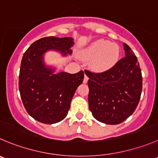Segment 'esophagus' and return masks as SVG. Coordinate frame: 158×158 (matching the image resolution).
I'll return each mask as SVG.
<instances>
[{"mask_svg":"<svg viewBox=\"0 0 158 158\" xmlns=\"http://www.w3.org/2000/svg\"><path fill=\"white\" fill-rule=\"evenodd\" d=\"M88 81V77L85 73V78H84V83H87Z\"/></svg>","mask_w":158,"mask_h":158,"instance_id":"1","label":"esophagus"}]
</instances>
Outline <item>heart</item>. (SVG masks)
<instances>
[{"mask_svg":"<svg viewBox=\"0 0 158 158\" xmlns=\"http://www.w3.org/2000/svg\"><path fill=\"white\" fill-rule=\"evenodd\" d=\"M119 47L107 40H98L90 43L81 52L83 60L91 59L90 67L95 71H105L116 64L119 57Z\"/></svg>","mask_w":158,"mask_h":158,"instance_id":"b5f03b06","label":"heart"}]
</instances>
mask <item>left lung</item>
<instances>
[{
	"label": "left lung",
	"mask_w": 158,
	"mask_h": 158,
	"mask_svg": "<svg viewBox=\"0 0 158 158\" xmlns=\"http://www.w3.org/2000/svg\"><path fill=\"white\" fill-rule=\"evenodd\" d=\"M125 57L102 73L88 70V106L101 123L115 125L130 117L138 106L142 91V74L137 58L123 43Z\"/></svg>",
	"instance_id": "8db88e82"
}]
</instances>
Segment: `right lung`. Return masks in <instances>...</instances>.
Masks as SVG:
<instances>
[{
    "mask_svg": "<svg viewBox=\"0 0 158 158\" xmlns=\"http://www.w3.org/2000/svg\"><path fill=\"white\" fill-rule=\"evenodd\" d=\"M74 44L70 37L49 36L34 42L25 51L21 63L19 88L27 112L45 124L60 122L67 116L77 88L84 80V71L56 73V67L45 64L49 51L62 56L72 53Z\"/></svg>",
    "mask_w": 158,
    "mask_h": 158,
    "instance_id": "1",
    "label": "right lung"
}]
</instances>
